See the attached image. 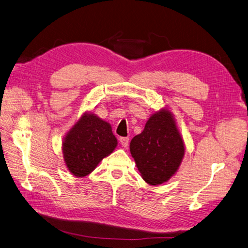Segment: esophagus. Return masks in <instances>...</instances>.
Listing matches in <instances>:
<instances>
[{
	"label": "esophagus",
	"instance_id": "esophagus-1",
	"mask_svg": "<svg viewBox=\"0 0 248 248\" xmlns=\"http://www.w3.org/2000/svg\"><path fill=\"white\" fill-rule=\"evenodd\" d=\"M120 143H121V145L123 147H127V146H128V143H129V138L128 137L120 138Z\"/></svg>",
	"mask_w": 248,
	"mask_h": 248
}]
</instances>
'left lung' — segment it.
Returning <instances> with one entry per match:
<instances>
[{"label":"left lung","instance_id":"8db88e82","mask_svg":"<svg viewBox=\"0 0 248 248\" xmlns=\"http://www.w3.org/2000/svg\"><path fill=\"white\" fill-rule=\"evenodd\" d=\"M130 152L149 185L163 184L176 172L185 146L170 111L163 109L150 117L142 133L131 140Z\"/></svg>","mask_w":248,"mask_h":248}]
</instances>
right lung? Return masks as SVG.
Segmentation results:
<instances>
[{"label": "right lung", "instance_id": "right-lung-1", "mask_svg": "<svg viewBox=\"0 0 248 248\" xmlns=\"http://www.w3.org/2000/svg\"><path fill=\"white\" fill-rule=\"evenodd\" d=\"M63 157L75 176L88 175L117 146L111 127L93 113L84 115L63 140Z\"/></svg>", "mask_w": 248, "mask_h": 248}]
</instances>
